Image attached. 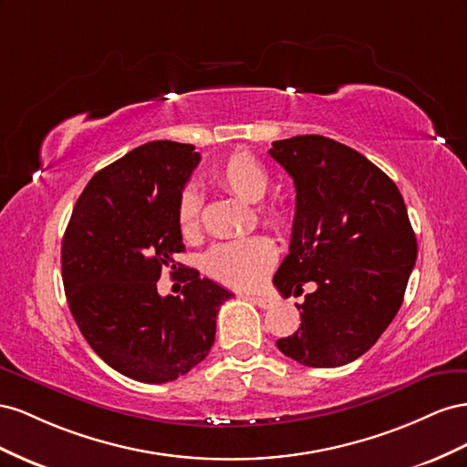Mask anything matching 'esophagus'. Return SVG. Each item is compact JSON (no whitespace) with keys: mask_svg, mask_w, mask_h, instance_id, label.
I'll return each mask as SVG.
<instances>
[{"mask_svg":"<svg viewBox=\"0 0 467 467\" xmlns=\"http://www.w3.org/2000/svg\"><path fill=\"white\" fill-rule=\"evenodd\" d=\"M250 301H254L258 307H262V309H270L272 305L275 303L272 297H265V296H252Z\"/></svg>","mask_w":467,"mask_h":467,"instance_id":"obj_1","label":"esophagus"}]
</instances>
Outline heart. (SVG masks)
<instances>
[{
	"instance_id": "obj_1",
	"label": "heart",
	"mask_w": 467,
	"mask_h": 467,
	"mask_svg": "<svg viewBox=\"0 0 467 467\" xmlns=\"http://www.w3.org/2000/svg\"><path fill=\"white\" fill-rule=\"evenodd\" d=\"M215 180L221 188L248 203L262 202L270 188L268 170L256 156L243 150L224 160L215 171ZM258 213L262 221L274 229H285L289 224V213L284 205H262ZM178 226L185 238H195L202 231V197L195 188H185L178 199ZM275 256V244L270 238L256 234L211 248L205 268L226 285L250 289L268 275Z\"/></svg>"
}]
</instances>
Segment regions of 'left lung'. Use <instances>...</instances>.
I'll use <instances>...</instances> for the list:
<instances>
[{
    "label": "left lung",
    "mask_w": 467,
    "mask_h": 467,
    "mask_svg": "<svg viewBox=\"0 0 467 467\" xmlns=\"http://www.w3.org/2000/svg\"><path fill=\"white\" fill-rule=\"evenodd\" d=\"M270 156L296 183L289 254L274 275L301 325L275 344L309 368L354 362L378 342L403 303L417 236L393 180L346 144L321 135L275 140Z\"/></svg>",
    "instance_id": "left-lung-1"
}]
</instances>
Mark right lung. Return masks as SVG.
I'll use <instances>...</instances> for the list:
<instances>
[{"label": "right lung", "instance_id": "add662e5", "mask_svg": "<svg viewBox=\"0 0 467 467\" xmlns=\"http://www.w3.org/2000/svg\"><path fill=\"white\" fill-rule=\"evenodd\" d=\"M193 144L146 142L99 170L62 238V282L74 321L105 364L166 383L203 362L229 289L180 265L182 296L160 297L164 268L183 252L178 199L197 168Z\"/></svg>", "mask_w": 467, "mask_h": 467}]
</instances>
